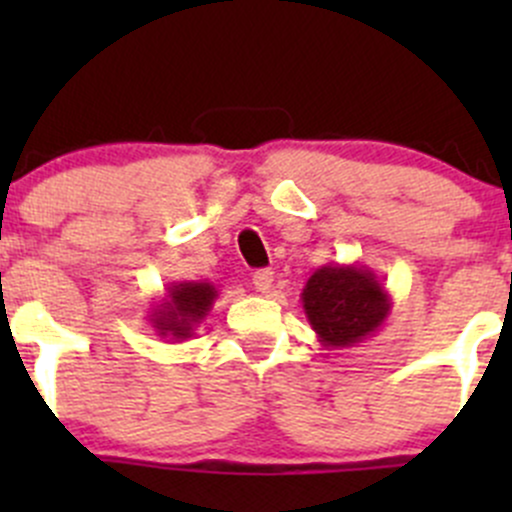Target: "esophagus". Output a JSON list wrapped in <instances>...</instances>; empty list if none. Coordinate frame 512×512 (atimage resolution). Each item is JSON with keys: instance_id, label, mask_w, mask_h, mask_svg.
I'll list each match as a JSON object with an SVG mask.
<instances>
[{"instance_id": "1", "label": "esophagus", "mask_w": 512, "mask_h": 512, "mask_svg": "<svg viewBox=\"0 0 512 512\" xmlns=\"http://www.w3.org/2000/svg\"><path fill=\"white\" fill-rule=\"evenodd\" d=\"M272 282H275V272L272 270H257L255 275H252V285L260 294H267L272 289Z\"/></svg>"}]
</instances>
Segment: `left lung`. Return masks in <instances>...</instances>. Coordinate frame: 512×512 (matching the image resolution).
<instances>
[{
    "mask_svg": "<svg viewBox=\"0 0 512 512\" xmlns=\"http://www.w3.org/2000/svg\"><path fill=\"white\" fill-rule=\"evenodd\" d=\"M302 309L327 349H349L374 337L391 314V294L364 265H324L302 289Z\"/></svg>",
    "mask_w": 512,
    "mask_h": 512,
    "instance_id": "left-lung-1",
    "label": "left lung"
}]
</instances>
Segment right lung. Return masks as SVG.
<instances>
[{
	"mask_svg": "<svg viewBox=\"0 0 512 512\" xmlns=\"http://www.w3.org/2000/svg\"><path fill=\"white\" fill-rule=\"evenodd\" d=\"M215 299H218V287L208 280L170 282L163 299L148 312V322L160 339L188 342L200 322L210 314Z\"/></svg>",
	"mask_w": 512,
	"mask_h": 512,
	"instance_id": "obj_1",
	"label": "right lung"
}]
</instances>
